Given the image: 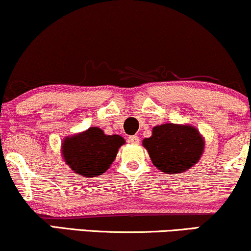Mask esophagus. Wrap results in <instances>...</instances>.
<instances>
[{"label": "esophagus", "mask_w": 251, "mask_h": 251, "mask_svg": "<svg viewBox=\"0 0 251 251\" xmlns=\"http://www.w3.org/2000/svg\"><path fill=\"white\" fill-rule=\"evenodd\" d=\"M139 141H140V139H139L138 135H131L128 136V142H131V144H139Z\"/></svg>", "instance_id": "esophagus-1"}]
</instances>
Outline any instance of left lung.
<instances>
[{"mask_svg": "<svg viewBox=\"0 0 251 251\" xmlns=\"http://www.w3.org/2000/svg\"><path fill=\"white\" fill-rule=\"evenodd\" d=\"M151 162L164 174H182L192 168L204 153L205 140L190 124L167 123L153 127L142 140Z\"/></svg>", "mask_w": 251, "mask_h": 251, "instance_id": "obj_1", "label": "left lung"}]
</instances>
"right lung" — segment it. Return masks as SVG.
I'll list each match as a JSON object with an SVG mask.
<instances>
[{
    "mask_svg": "<svg viewBox=\"0 0 251 251\" xmlns=\"http://www.w3.org/2000/svg\"><path fill=\"white\" fill-rule=\"evenodd\" d=\"M123 145V136L107 135L102 128L93 126L66 136L61 144V155L65 163L77 175L95 177L109 169Z\"/></svg>",
    "mask_w": 251,
    "mask_h": 251,
    "instance_id": "1",
    "label": "right lung"
}]
</instances>
